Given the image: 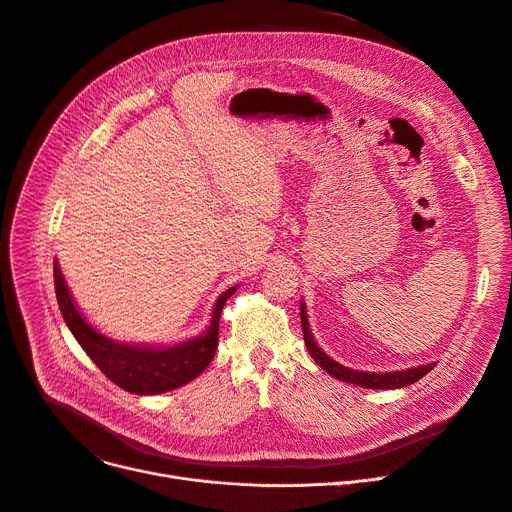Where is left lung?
<instances>
[{
  "label": "left lung",
  "mask_w": 512,
  "mask_h": 512,
  "mask_svg": "<svg viewBox=\"0 0 512 512\" xmlns=\"http://www.w3.org/2000/svg\"><path fill=\"white\" fill-rule=\"evenodd\" d=\"M300 323H302V335H304V344L309 354L313 356V360L327 370L331 377L339 379V381H346V383H354L358 387H366V389H401L412 385L416 381H420L424 374H428L436 362L432 364H424L418 368H407V370H397V372H362V370H354L348 366H342L339 362H335L333 358H329L315 342V337L311 333L309 327V319H306V309H304V302H300Z\"/></svg>",
  "instance_id": "8db88e82"
}]
</instances>
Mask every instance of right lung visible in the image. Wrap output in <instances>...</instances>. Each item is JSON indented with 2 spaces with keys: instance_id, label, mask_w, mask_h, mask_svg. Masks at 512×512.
<instances>
[{
  "instance_id": "1",
  "label": "right lung",
  "mask_w": 512,
  "mask_h": 512,
  "mask_svg": "<svg viewBox=\"0 0 512 512\" xmlns=\"http://www.w3.org/2000/svg\"><path fill=\"white\" fill-rule=\"evenodd\" d=\"M55 294L63 321L70 327L82 350L92 358V362L121 389L135 395H156L173 391L193 381L210 366L218 348V327L224 302L234 294L236 286L228 288L216 302L212 323L201 337L177 344L173 348H144L119 344L113 339L98 333L86 323L82 313L65 286L57 261L53 263Z\"/></svg>"
}]
</instances>
